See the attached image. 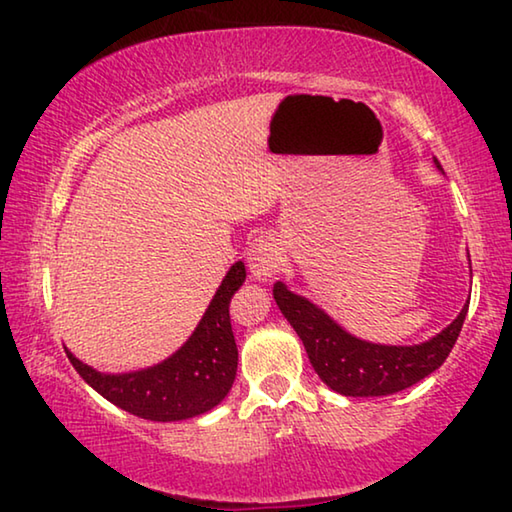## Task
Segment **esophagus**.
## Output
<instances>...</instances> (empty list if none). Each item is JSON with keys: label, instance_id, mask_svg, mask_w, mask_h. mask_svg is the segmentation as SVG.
Wrapping results in <instances>:
<instances>
[{"label": "esophagus", "instance_id": "obj_1", "mask_svg": "<svg viewBox=\"0 0 512 512\" xmlns=\"http://www.w3.org/2000/svg\"><path fill=\"white\" fill-rule=\"evenodd\" d=\"M284 262V248L280 239L271 232H262L257 235L248 246V266L250 273H253L257 280H268L273 277Z\"/></svg>", "mask_w": 512, "mask_h": 512}]
</instances>
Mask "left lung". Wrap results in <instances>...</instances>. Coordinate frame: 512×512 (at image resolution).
Segmentation results:
<instances>
[{
  "mask_svg": "<svg viewBox=\"0 0 512 512\" xmlns=\"http://www.w3.org/2000/svg\"><path fill=\"white\" fill-rule=\"evenodd\" d=\"M273 298L300 336L318 377L332 391L348 397L393 395L431 375L452 352L467 314L465 305L454 323L431 341L400 348L354 339L325 311L291 293L282 282H275Z\"/></svg>",
  "mask_w": 512,
  "mask_h": 512,
  "instance_id": "1",
  "label": "left lung"
}]
</instances>
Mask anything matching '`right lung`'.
<instances>
[{"label":"right lung","instance_id":"right-lung-1","mask_svg":"<svg viewBox=\"0 0 512 512\" xmlns=\"http://www.w3.org/2000/svg\"><path fill=\"white\" fill-rule=\"evenodd\" d=\"M244 280L246 266L237 262L225 275L196 332L158 366L128 375H101L69 350H65L67 359L94 391L137 418L155 422L196 418L214 409L235 381L237 343L230 323V298Z\"/></svg>","mask_w":512,"mask_h":512}]
</instances>
